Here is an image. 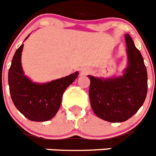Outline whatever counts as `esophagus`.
<instances>
[{"label": "esophagus", "mask_w": 156, "mask_h": 156, "mask_svg": "<svg viewBox=\"0 0 156 156\" xmlns=\"http://www.w3.org/2000/svg\"><path fill=\"white\" fill-rule=\"evenodd\" d=\"M81 73H82V74H87L88 73V69H83L82 71H81Z\"/></svg>", "instance_id": "esophagus-1"}]
</instances>
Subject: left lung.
<instances>
[{"label":"left lung","instance_id":"left-lung-1","mask_svg":"<svg viewBox=\"0 0 156 156\" xmlns=\"http://www.w3.org/2000/svg\"><path fill=\"white\" fill-rule=\"evenodd\" d=\"M127 64L119 76L88 75L90 105L98 117L121 122L133 116L142 106L148 91V75L144 59L131 37L125 34Z\"/></svg>","mask_w":156,"mask_h":156}]
</instances>
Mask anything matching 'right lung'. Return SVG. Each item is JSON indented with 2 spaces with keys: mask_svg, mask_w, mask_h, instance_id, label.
<instances>
[{
  "mask_svg": "<svg viewBox=\"0 0 156 156\" xmlns=\"http://www.w3.org/2000/svg\"><path fill=\"white\" fill-rule=\"evenodd\" d=\"M23 46V44L16 50L8 71V85L12 101L16 108L30 120H50L58 111L63 93L76 79L79 72L51 82H33L25 75L22 66Z\"/></svg>",
  "mask_w": 156,
  "mask_h": 156,
  "instance_id": "right-lung-1",
  "label": "right lung"
}]
</instances>
